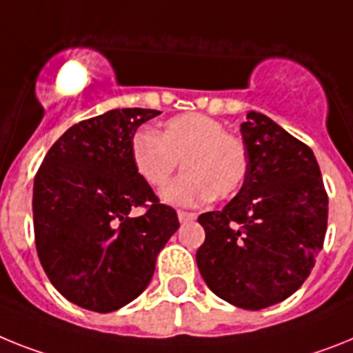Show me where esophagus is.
I'll return each mask as SVG.
<instances>
[{"mask_svg": "<svg viewBox=\"0 0 353 353\" xmlns=\"http://www.w3.org/2000/svg\"><path fill=\"white\" fill-rule=\"evenodd\" d=\"M177 217L181 222H188V221H194L197 215L194 212H185V210H177Z\"/></svg>", "mask_w": 353, "mask_h": 353, "instance_id": "1", "label": "esophagus"}]
</instances>
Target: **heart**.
I'll return each mask as SVG.
<instances>
[{
  "label": "heart",
  "instance_id": "1",
  "mask_svg": "<svg viewBox=\"0 0 353 353\" xmlns=\"http://www.w3.org/2000/svg\"><path fill=\"white\" fill-rule=\"evenodd\" d=\"M131 158L138 176L156 190L168 185L181 161L186 172L163 195L168 203L188 206L212 197L230 199L250 174L245 141L228 132L219 120L199 112L170 118L158 134L138 132L132 138Z\"/></svg>",
  "mask_w": 353,
  "mask_h": 353
}]
</instances>
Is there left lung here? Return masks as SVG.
I'll use <instances>...</instances> for the list:
<instances>
[{"instance_id": "left-lung-1", "label": "left lung", "mask_w": 353, "mask_h": 353, "mask_svg": "<svg viewBox=\"0 0 353 353\" xmlns=\"http://www.w3.org/2000/svg\"><path fill=\"white\" fill-rule=\"evenodd\" d=\"M241 132L250 174L221 212L199 215L206 239L195 260L219 298L260 310L289 298L312 271L328 195L312 150L271 118L248 112Z\"/></svg>"}]
</instances>
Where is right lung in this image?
<instances>
[{
  "label": "right lung",
  "instance_id": "right-lung-1",
  "mask_svg": "<svg viewBox=\"0 0 353 353\" xmlns=\"http://www.w3.org/2000/svg\"><path fill=\"white\" fill-rule=\"evenodd\" d=\"M154 109H112L71 125L34 179L35 250L71 303L112 312L141 294L156 256L179 228L131 158L136 129ZM144 213L132 218L130 210Z\"/></svg>",
  "mask_w": 353,
  "mask_h": 353
}]
</instances>
